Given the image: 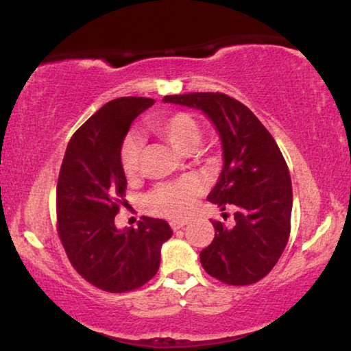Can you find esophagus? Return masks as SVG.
<instances>
[{"instance_id":"esophagus-1","label":"esophagus","mask_w":351,"mask_h":351,"mask_svg":"<svg viewBox=\"0 0 351 351\" xmlns=\"http://www.w3.org/2000/svg\"><path fill=\"white\" fill-rule=\"evenodd\" d=\"M185 226H188V221H171V228L174 230V232L183 228Z\"/></svg>"}]
</instances>
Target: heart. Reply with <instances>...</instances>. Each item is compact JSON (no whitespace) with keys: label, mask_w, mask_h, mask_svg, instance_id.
<instances>
[{"label":"heart","mask_w":351,"mask_h":351,"mask_svg":"<svg viewBox=\"0 0 351 351\" xmlns=\"http://www.w3.org/2000/svg\"><path fill=\"white\" fill-rule=\"evenodd\" d=\"M149 129L154 134L162 136L165 141L182 154H191L196 151L202 140V129L193 114L185 112H176L171 114H162L151 119ZM143 151V143L138 136L130 135L124 140L119 152V160L124 174L134 177L138 171ZM202 193V185L197 179L188 177L177 183L162 185L149 194L146 199L147 210L154 215L168 217H183L189 215L196 206L197 196Z\"/></svg>","instance_id":"obj_1"}]
</instances>
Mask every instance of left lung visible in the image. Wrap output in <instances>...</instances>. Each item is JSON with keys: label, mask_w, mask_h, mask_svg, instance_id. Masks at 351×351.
Listing matches in <instances>:
<instances>
[{"label": "left lung", "mask_w": 351, "mask_h": 351, "mask_svg": "<svg viewBox=\"0 0 351 351\" xmlns=\"http://www.w3.org/2000/svg\"><path fill=\"white\" fill-rule=\"evenodd\" d=\"M163 102L202 110L221 138L222 171L206 199L237 211L232 227L213 222L202 267L227 285L256 283L277 264L291 232V176L277 143L249 108L223 93L165 96Z\"/></svg>", "instance_id": "8db88e82"}]
</instances>
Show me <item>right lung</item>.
<instances>
[{
    "instance_id": "add662e5",
    "label": "right lung",
    "mask_w": 351,
    "mask_h": 351,
    "mask_svg": "<svg viewBox=\"0 0 351 351\" xmlns=\"http://www.w3.org/2000/svg\"><path fill=\"white\" fill-rule=\"evenodd\" d=\"M149 97H118L102 106L68 143L57 182V226L73 267L96 288L128 292L158 271L169 223L143 216L138 228L114 226L128 186L119 152Z\"/></svg>"
}]
</instances>
